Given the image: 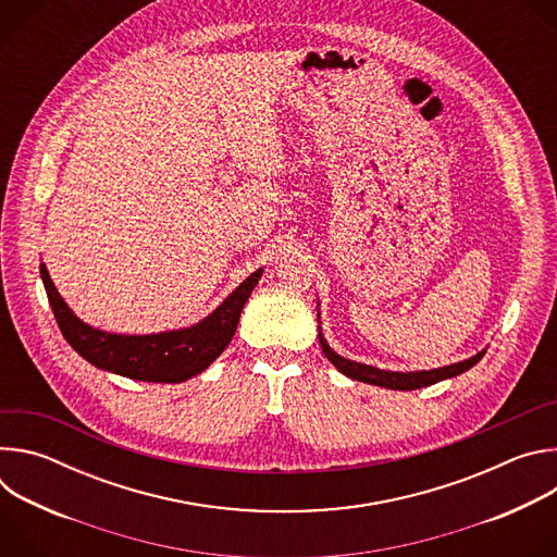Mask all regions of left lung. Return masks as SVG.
Segmentation results:
<instances>
[{"mask_svg": "<svg viewBox=\"0 0 557 557\" xmlns=\"http://www.w3.org/2000/svg\"><path fill=\"white\" fill-rule=\"evenodd\" d=\"M317 306H320V301H317ZM320 308H317V322H320V326H317V337H320V344H322V350L324 355L329 357V361L346 376L355 379V381H363V383H372V385H379V387H387V389H419V387H428V385H434L438 381H445V379H451V376H458L462 372H467L469 368H473L475 363H479L487 348H483L481 352H475L473 357L465 359V361H458V363H449V366H443V368H432V370H412V372H399V370H383V368H376V366H368V363H361V361H352V359H346L342 357L339 352H335L324 333H322V320H320Z\"/></svg>", "mask_w": 557, "mask_h": 557, "instance_id": "8db88e82", "label": "left lung"}]
</instances>
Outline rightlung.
<instances>
[{"instance_id": "1", "label": "right lung", "mask_w": 557, "mask_h": 557, "mask_svg": "<svg viewBox=\"0 0 557 557\" xmlns=\"http://www.w3.org/2000/svg\"><path fill=\"white\" fill-rule=\"evenodd\" d=\"M48 301L65 342L95 368L149 383H183L205 372L228 346L240 312L260 282L264 269L233 288L200 322L163 333L123 335L86 324L59 295L46 264H39Z\"/></svg>"}]
</instances>
